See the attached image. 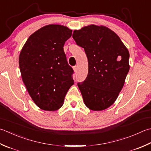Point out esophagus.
<instances>
[{"mask_svg":"<svg viewBox=\"0 0 151 151\" xmlns=\"http://www.w3.org/2000/svg\"><path fill=\"white\" fill-rule=\"evenodd\" d=\"M73 70H74V71H75V72L76 73V70H77V67H76V66H74V67H73Z\"/></svg>","mask_w":151,"mask_h":151,"instance_id":"34e87169","label":"esophagus"}]
</instances>
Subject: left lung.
<instances>
[{"label":"left lung","mask_w":151,"mask_h":151,"mask_svg":"<svg viewBox=\"0 0 151 151\" xmlns=\"http://www.w3.org/2000/svg\"><path fill=\"white\" fill-rule=\"evenodd\" d=\"M73 38L88 58V76L78 82L84 104L92 111L107 109L124 84L129 69L128 50L119 37L105 26L84 27L74 31Z\"/></svg>","instance_id":"left-lung-1"}]
</instances>
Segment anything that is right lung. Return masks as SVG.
<instances>
[{
	"instance_id": "obj_1",
	"label": "right lung",
	"mask_w": 151,
	"mask_h": 151,
	"mask_svg": "<svg viewBox=\"0 0 151 151\" xmlns=\"http://www.w3.org/2000/svg\"><path fill=\"white\" fill-rule=\"evenodd\" d=\"M72 30L61 25H48L29 37L19 57L23 83L35 104L44 111L60 109L74 84L73 69L63 51Z\"/></svg>"
}]
</instances>
